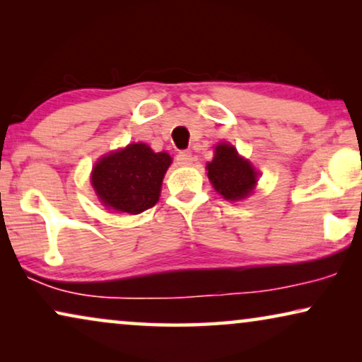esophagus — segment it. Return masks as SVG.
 I'll return each instance as SVG.
<instances>
[{"label":"esophagus","mask_w":362,"mask_h":362,"mask_svg":"<svg viewBox=\"0 0 362 362\" xmlns=\"http://www.w3.org/2000/svg\"><path fill=\"white\" fill-rule=\"evenodd\" d=\"M177 165L181 166H189L192 163V153L191 151H180L176 156Z\"/></svg>","instance_id":"esophagus-1"}]
</instances>
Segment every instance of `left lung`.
I'll return each mask as SVG.
<instances>
[{
    "label": "left lung",
    "mask_w": 362,
    "mask_h": 362,
    "mask_svg": "<svg viewBox=\"0 0 362 362\" xmlns=\"http://www.w3.org/2000/svg\"><path fill=\"white\" fill-rule=\"evenodd\" d=\"M207 176L214 189L229 201H239L250 194L257 182V171L250 163L226 143L216 146L214 160L207 165Z\"/></svg>",
    "instance_id": "left-lung-1"
}]
</instances>
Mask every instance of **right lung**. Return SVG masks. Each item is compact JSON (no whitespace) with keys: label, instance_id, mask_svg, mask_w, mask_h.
Wrapping results in <instances>:
<instances>
[{"label":"right lung","instance_id":"obj_1","mask_svg":"<svg viewBox=\"0 0 362 362\" xmlns=\"http://www.w3.org/2000/svg\"><path fill=\"white\" fill-rule=\"evenodd\" d=\"M170 165L168 153H155L145 143H133L97 163L92 171L93 189L108 209L138 214L160 199Z\"/></svg>","mask_w":362,"mask_h":362}]
</instances>
